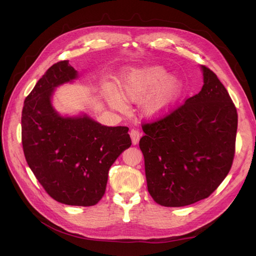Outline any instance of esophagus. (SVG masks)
<instances>
[{"label": "esophagus", "instance_id": "1", "mask_svg": "<svg viewBox=\"0 0 256 256\" xmlns=\"http://www.w3.org/2000/svg\"><path fill=\"white\" fill-rule=\"evenodd\" d=\"M130 135V138H132V145H136L139 142V140H140V138L142 136V134L138 130H132Z\"/></svg>", "mask_w": 256, "mask_h": 256}]
</instances>
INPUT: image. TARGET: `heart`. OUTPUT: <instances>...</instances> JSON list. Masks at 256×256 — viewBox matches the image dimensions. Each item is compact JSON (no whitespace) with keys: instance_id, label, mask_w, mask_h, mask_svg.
Segmentation results:
<instances>
[{"instance_id":"heart-1","label":"heart","mask_w":256,"mask_h":256,"mask_svg":"<svg viewBox=\"0 0 256 256\" xmlns=\"http://www.w3.org/2000/svg\"><path fill=\"white\" fill-rule=\"evenodd\" d=\"M166 76V70L160 66H147L126 74L118 83V91L108 86L104 88V98L111 108L124 111L126 102L143 104L144 114L150 118L165 115L176 102L180 96L182 83L176 74Z\"/></svg>"}]
</instances>
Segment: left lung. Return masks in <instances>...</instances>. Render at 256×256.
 Listing matches in <instances>:
<instances>
[{
    "mask_svg": "<svg viewBox=\"0 0 256 256\" xmlns=\"http://www.w3.org/2000/svg\"><path fill=\"white\" fill-rule=\"evenodd\" d=\"M204 86L165 118L142 126L147 189L160 206L178 208L208 198L230 172L238 114L218 76L201 66Z\"/></svg>",
    "mask_w": 256,
    "mask_h": 256,
    "instance_id": "8db88e82",
    "label": "left lung"
}]
</instances>
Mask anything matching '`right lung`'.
I'll return each mask as SVG.
<instances>
[{
  "mask_svg": "<svg viewBox=\"0 0 256 256\" xmlns=\"http://www.w3.org/2000/svg\"><path fill=\"white\" fill-rule=\"evenodd\" d=\"M78 78L68 60L50 67L24 100L22 142L26 163L52 199L91 206L104 196L111 166L132 141L126 126H102L86 113L63 116L56 111V88Z\"/></svg>",
  "mask_w": 256,
  "mask_h": 256,
  "instance_id": "add662e5",
  "label": "right lung"
}]
</instances>
